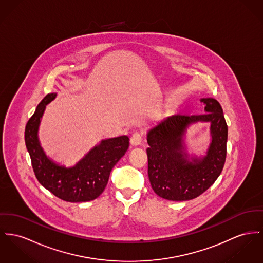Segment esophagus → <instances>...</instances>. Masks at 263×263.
I'll return each mask as SVG.
<instances>
[{
    "label": "esophagus",
    "mask_w": 263,
    "mask_h": 263,
    "mask_svg": "<svg viewBox=\"0 0 263 263\" xmlns=\"http://www.w3.org/2000/svg\"><path fill=\"white\" fill-rule=\"evenodd\" d=\"M141 140H142V135L140 132H136L132 135L130 137V143L133 145H140L141 143Z\"/></svg>",
    "instance_id": "esophagus-1"
}]
</instances>
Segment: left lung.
Instances as JSON below:
<instances>
[{"label":"left lung","instance_id":"1","mask_svg":"<svg viewBox=\"0 0 263 263\" xmlns=\"http://www.w3.org/2000/svg\"><path fill=\"white\" fill-rule=\"evenodd\" d=\"M206 114L175 115L147 133L148 178L158 196L174 201L190 200L204 193L222 172L227 158L228 124L221 105L212 98L202 99ZM212 123L213 141L206 157L189 162L183 153L182 137L189 124Z\"/></svg>","mask_w":263,"mask_h":263}]
</instances>
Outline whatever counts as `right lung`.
Here are the masks:
<instances>
[{
    "label": "right lung",
    "mask_w": 263,
    "mask_h": 263,
    "mask_svg": "<svg viewBox=\"0 0 263 263\" xmlns=\"http://www.w3.org/2000/svg\"><path fill=\"white\" fill-rule=\"evenodd\" d=\"M54 98L55 93L52 92L42 100L25 129V142L35 177L45 189L65 201L93 200L105 191L112 167L127 151L128 138L103 140L71 168L57 165L44 154L36 135L46 105Z\"/></svg>",
    "instance_id": "add662e5"
}]
</instances>
